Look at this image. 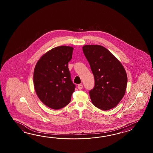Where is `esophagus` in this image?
Wrapping results in <instances>:
<instances>
[{"mask_svg": "<svg viewBox=\"0 0 153 153\" xmlns=\"http://www.w3.org/2000/svg\"><path fill=\"white\" fill-rule=\"evenodd\" d=\"M83 88V86H82V84H79L78 85V89H79V90H81Z\"/></svg>", "mask_w": 153, "mask_h": 153, "instance_id": "1", "label": "esophagus"}]
</instances>
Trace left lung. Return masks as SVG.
I'll list each match as a JSON object with an SVG mask.
<instances>
[{
  "label": "left lung",
  "instance_id": "obj_1",
  "mask_svg": "<svg viewBox=\"0 0 153 153\" xmlns=\"http://www.w3.org/2000/svg\"><path fill=\"white\" fill-rule=\"evenodd\" d=\"M82 50L94 76V88L89 92L92 104L103 111L116 107L124 97L127 86L123 65L102 46L86 45Z\"/></svg>",
  "mask_w": 153,
  "mask_h": 153
}]
</instances>
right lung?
<instances>
[{
  "label": "right lung",
  "instance_id": "right-lung-1",
  "mask_svg": "<svg viewBox=\"0 0 153 153\" xmlns=\"http://www.w3.org/2000/svg\"><path fill=\"white\" fill-rule=\"evenodd\" d=\"M73 49L69 46L53 48L41 57L34 70L36 94L44 104L53 109L68 105L75 90L68 67Z\"/></svg>",
  "mask_w": 153,
  "mask_h": 153
}]
</instances>
